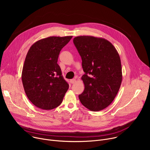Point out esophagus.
<instances>
[{"mask_svg": "<svg viewBox=\"0 0 150 150\" xmlns=\"http://www.w3.org/2000/svg\"><path fill=\"white\" fill-rule=\"evenodd\" d=\"M76 79H71V81H70V82H71V83H75V82H76Z\"/></svg>", "mask_w": 150, "mask_h": 150, "instance_id": "obj_1", "label": "esophagus"}]
</instances>
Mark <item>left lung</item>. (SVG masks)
Returning <instances> with one entry per match:
<instances>
[{"instance_id":"1","label":"left lung","mask_w":150,"mask_h":150,"mask_svg":"<svg viewBox=\"0 0 150 150\" xmlns=\"http://www.w3.org/2000/svg\"><path fill=\"white\" fill-rule=\"evenodd\" d=\"M82 59L84 90L79 95L82 104L90 110L104 109L116 97L122 81L121 60L111 42L91 35L74 38Z\"/></svg>"}]
</instances>
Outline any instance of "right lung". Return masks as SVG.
<instances>
[{
    "label": "right lung",
    "mask_w": 150,
    "mask_h": 150,
    "mask_svg": "<svg viewBox=\"0 0 150 150\" xmlns=\"http://www.w3.org/2000/svg\"><path fill=\"white\" fill-rule=\"evenodd\" d=\"M72 38L52 36L41 39L27 54L21 78L28 98L39 109L57 108L69 88L57 62L60 50Z\"/></svg>",
    "instance_id": "1"
}]
</instances>
